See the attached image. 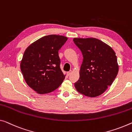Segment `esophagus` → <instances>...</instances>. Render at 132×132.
Returning <instances> with one entry per match:
<instances>
[{
  "label": "esophagus",
  "mask_w": 132,
  "mask_h": 132,
  "mask_svg": "<svg viewBox=\"0 0 132 132\" xmlns=\"http://www.w3.org/2000/svg\"><path fill=\"white\" fill-rule=\"evenodd\" d=\"M71 73H72V71H68V72H67V74L68 76H70Z\"/></svg>",
  "instance_id": "34e87169"
}]
</instances>
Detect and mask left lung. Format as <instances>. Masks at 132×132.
<instances>
[{"instance_id": "obj_1", "label": "left lung", "mask_w": 132, "mask_h": 132, "mask_svg": "<svg viewBox=\"0 0 132 132\" xmlns=\"http://www.w3.org/2000/svg\"><path fill=\"white\" fill-rule=\"evenodd\" d=\"M81 51L80 78L74 84L77 92L89 97L102 94L114 81L119 71L114 51L94 38L73 39Z\"/></svg>"}]
</instances>
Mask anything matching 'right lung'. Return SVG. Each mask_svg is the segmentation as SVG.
<instances>
[{
  "label": "right lung",
  "instance_id": "1",
  "mask_svg": "<svg viewBox=\"0 0 132 132\" xmlns=\"http://www.w3.org/2000/svg\"><path fill=\"white\" fill-rule=\"evenodd\" d=\"M68 38L50 35L39 38L25 50L21 62L25 81L40 94H47L60 86L65 77L60 68L58 51Z\"/></svg>",
  "mask_w": 132,
  "mask_h": 132
}]
</instances>
